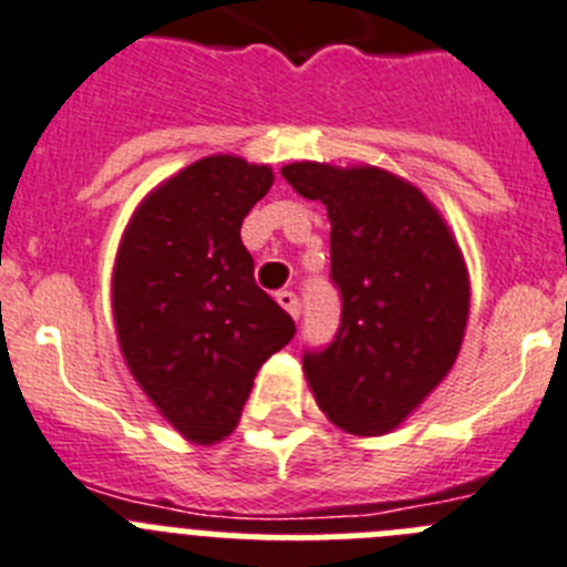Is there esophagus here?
Masks as SVG:
<instances>
[{"instance_id": "1", "label": "esophagus", "mask_w": 567, "mask_h": 567, "mask_svg": "<svg viewBox=\"0 0 567 567\" xmlns=\"http://www.w3.org/2000/svg\"><path fill=\"white\" fill-rule=\"evenodd\" d=\"M277 302L282 305V308L288 310V313L293 316V319H299V313H302V302H299V296H296L293 290H279Z\"/></svg>"}]
</instances>
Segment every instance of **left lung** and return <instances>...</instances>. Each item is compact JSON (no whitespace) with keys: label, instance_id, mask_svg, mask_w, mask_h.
<instances>
[{"label":"left lung","instance_id":"8db88e82","mask_svg":"<svg viewBox=\"0 0 567 567\" xmlns=\"http://www.w3.org/2000/svg\"><path fill=\"white\" fill-rule=\"evenodd\" d=\"M282 177L330 217L341 324L302 359L316 404L350 435H384L455 364L468 319L463 254L423 192L390 172L302 161Z\"/></svg>","mask_w":567,"mask_h":567}]
</instances>
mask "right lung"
Segmentation results:
<instances>
[{"label": "right lung", "instance_id": "1", "mask_svg": "<svg viewBox=\"0 0 567 567\" xmlns=\"http://www.w3.org/2000/svg\"><path fill=\"white\" fill-rule=\"evenodd\" d=\"M274 186L271 166L234 155L192 163L132 214L112 274L126 367L192 443L231 435L259 367L296 324L254 282L239 228Z\"/></svg>", "mask_w": 567, "mask_h": 567}]
</instances>
